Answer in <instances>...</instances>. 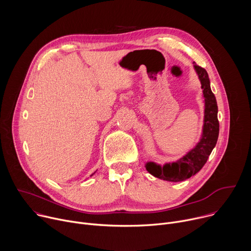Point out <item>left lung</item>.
I'll list each match as a JSON object with an SVG mask.
<instances>
[{"label":"left lung","mask_w":251,"mask_h":251,"mask_svg":"<svg viewBox=\"0 0 251 251\" xmlns=\"http://www.w3.org/2000/svg\"><path fill=\"white\" fill-rule=\"evenodd\" d=\"M194 67L201 80L204 97V119L201 138L194 149L176 162L168 163L164 166L153 162L146 164V169L151 175L169 182H182L196 175L206 163L219 138L218 104L216 96L210 89L208 75L204 68L197 65L196 62H194Z\"/></svg>","instance_id":"obj_1"}]
</instances>
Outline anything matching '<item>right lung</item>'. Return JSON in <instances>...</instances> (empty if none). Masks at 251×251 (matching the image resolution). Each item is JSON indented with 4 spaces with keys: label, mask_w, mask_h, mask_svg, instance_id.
Returning <instances> with one entry per match:
<instances>
[{
    "label": "right lung",
    "mask_w": 251,
    "mask_h": 251,
    "mask_svg": "<svg viewBox=\"0 0 251 251\" xmlns=\"http://www.w3.org/2000/svg\"><path fill=\"white\" fill-rule=\"evenodd\" d=\"M92 175H93V174H92ZM92 175H91V176H92Z\"/></svg>",
    "instance_id": "obj_1"
}]
</instances>
